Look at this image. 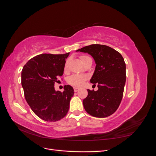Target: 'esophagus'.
<instances>
[{
    "mask_svg": "<svg viewBox=\"0 0 156 156\" xmlns=\"http://www.w3.org/2000/svg\"><path fill=\"white\" fill-rule=\"evenodd\" d=\"M73 89H74V92H77V91H79V88H77V87H74L73 88Z\"/></svg>",
    "mask_w": 156,
    "mask_h": 156,
    "instance_id": "1",
    "label": "esophagus"
}]
</instances>
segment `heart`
<instances>
[{
	"mask_svg": "<svg viewBox=\"0 0 156 156\" xmlns=\"http://www.w3.org/2000/svg\"><path fill=\"white\" fill-rule=\"evenodd\" d=\"M90 57L87 56H83L81 57V60L83 62L84 60ZM68 61L65 64L64 66V70H66L68 68ZM88 79V76L87 75H71L70 77H68V82L72 84V85H73L75 87H81L83 84H84V82L86 81V80Z\"/></svg>",
	"mask_w": 156,
	"mask_h": 156,
	"instance_id": "b5f03b06",
	"label": "heart"
}]
</instances>
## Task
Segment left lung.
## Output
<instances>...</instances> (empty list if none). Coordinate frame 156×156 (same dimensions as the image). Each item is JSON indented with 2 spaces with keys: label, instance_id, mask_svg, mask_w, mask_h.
Returning a JSON list of instances; mask_svg holds the SVG:
<instances>
[{
  "label": "left lung",
  "instance_id": "1",
  "mask_svg": "<svg viewBox=\"0 0 156 156\" xmlns=\"http://www.w3.org/2000/svg\"><path fill=\"white\" fill-rule=\"evenodd\" d=\"M90 55L96 64L90 83L97 91L88 89V96L83 101L89 115L105 118L119 108L126 84V64L119 52L105 45L92 44L76 51Z\"/></svg>",
  "mask_w": 156,
  "mask_h": 156
}]
</instances>
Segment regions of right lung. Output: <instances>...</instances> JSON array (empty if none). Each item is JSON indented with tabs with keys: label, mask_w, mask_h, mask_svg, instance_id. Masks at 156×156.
<instances>
[{
	"label": "right lung",
	"mask_w": 156,
	"mask_h": 156,
	"mask_svg": "<svg viewBox=\"0 0 156 156\" xmlns=\"http://www.w3.org/2000/svg\"><path fill=\"white\" fill-rule=\"evenodd\" d=\"M64 55L41 54L29 60L21 72V84L25 100L31 109L41 119L56 122L67 115L74 90L65 85L64 91H56L55 83L64 73Z\"/></svg>",
	"instance_id": "add662e5"
}]
</instances>
